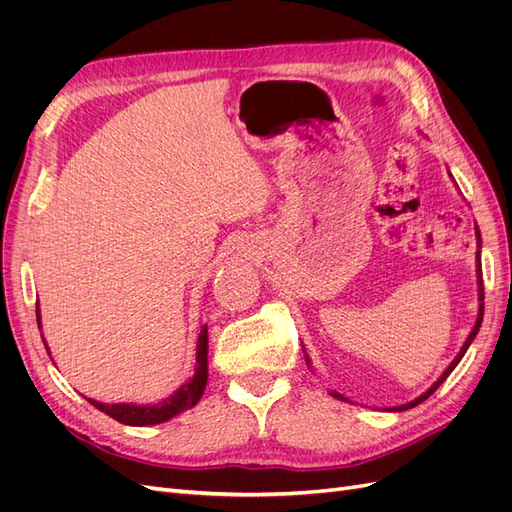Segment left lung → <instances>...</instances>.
Returning <instances> with one entry per match:
<instances>
[{
    "instance_id": "8db88e82",
    "label": "left lung",
    "mask_w": 512,
    "mask_h": 512,
    "mask_svg": "<svg viewBox=\"0 0 512 512\" xmlns=\"http://www.w3.org/2000/svg\"><path fill=\"white\" fill-rule=\"evenodd\" d=\"M453 177V175H451ZM476 239H478V252H476V282H478V301H480V305H478V316H476V322H474V329L470 331V335H468V339H466V344L461 346V350H459V354L455 356L453 359V363L448 365L444 371H442V376L433 382V386L429 391H425L421 397H416L414 401H410V404H404V406H395V408H391V412H404V410H410V408H414V406H418L421 404V401H425L433 391L438 389V386L448 378V374H451V371L459 365V361L463 359V354H466V350L470 348V344L474 342V337H476V333H478V329H480V322H483V312H485V288H483V267H480V232H478V226H476ZM303 354H305V348H303ZM305 363H307V367H312V361H309V356L305 354ZM333 397H337V399H342V401H348L344 395H339V393H331Z\"/></svg>"
}]
</instances>
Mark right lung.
<instances>
[{"label": "right lung", "instance_id": "obj_1", "mask_svg": "<svg viewBox=\"0 0 512 512\" xmlns=\"http://www.w3.org/2000/svg\"><path fill=\"white\" fill-rule=\"evenodd\" d=\"M36 318H38V329H40V307L36 303ZM44 342V337H42ZM46 352H49V346L44 342ZM207 348H209V333H207V324L200 327V335H198V342H196V369H194V376L181 384L179 389L162 399L160 404H147V406H138V404H102V401L96 399H89L87 401L94 408H98L100 412L108 414L115 421L123 423V425H132V427H147V425H158L168 421V418H173L185 410L194 408L200 397L205 393V386H207V376H209V367H207ZM51 356V352H49Z\"/></svg>", "mask_w": 512, "mask_h": 512}]
</instances>
